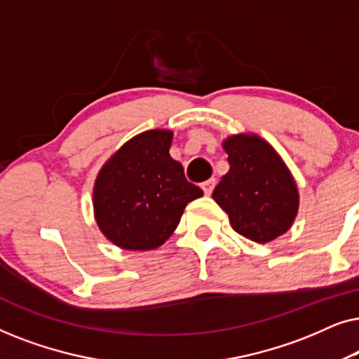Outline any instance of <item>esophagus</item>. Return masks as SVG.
I'll use <instances>...</instances> for the list:
<instances>
[{"instance_id": "obj_1", "label": "esophagus", "mask_w": 359, "mask_h": 359, "mask_svg": "<svg viewBox=\"0 0 359 359\" xmlns=\"http://www.w3.org/2000/svg\"><path fill=\"white\" fill-rule=\"evenodd\" d=\"M214 186H215V178H210V180H208V181H204L203 183V191L205 194H210L212 193V189H214Z\"/></svg>"}]
</instances>
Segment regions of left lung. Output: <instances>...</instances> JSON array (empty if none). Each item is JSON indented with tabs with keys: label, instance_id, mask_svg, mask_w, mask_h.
Returning a JSON list of instances; mask_svg holds the SVG:
<instances>
[{
	"label": "left lung",
	"instance_id": "8db88e82",
	"mask_svg": "<svg viewBox=\"0 0 359 359\" xmlns=\"http://www.w3.org/2000/svg\"><path fill=\"white\" fill-rule=\"evenodd\" d=\"M230 170L212 198L229 214L235 232L268 243L292 227L299 210L296 180L274 147L257 134L229 135L222 142Z\"/></svg>",
	"mask_w": 359,
	"mask_h": 359
}]
</instances>
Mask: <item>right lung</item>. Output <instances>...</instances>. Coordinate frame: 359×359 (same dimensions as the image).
Wrapping results in <instances>:
<instances>
[{"instance_id":"right-lung-1","label":"right lung","mask_w":359,"mask_h":359,"mask_svg":"<svg viewBox=\"0 0 359 359\" xmlns=\"http://www.w3.org/2000/svg\"><path fill=\"white\" fill-rule=\"evenodd\" d=\"M173 132L154 129L132 137L101 166L93 210L102 235L122 250L158 248L178 227L184 208L203 189L184 178L170 156Z\"/></svg>"}]
</instances>
